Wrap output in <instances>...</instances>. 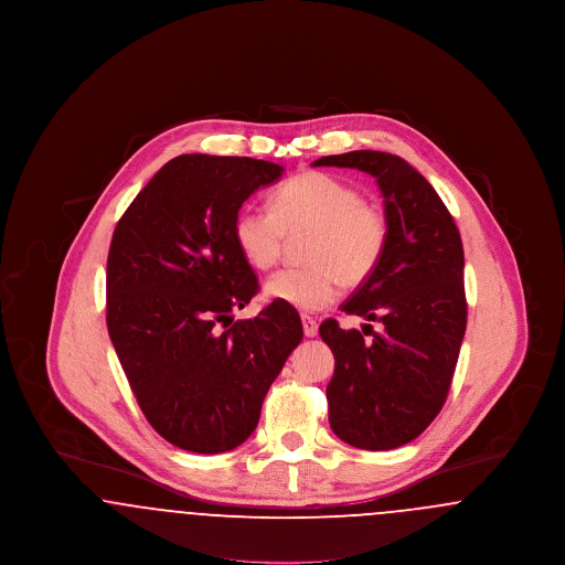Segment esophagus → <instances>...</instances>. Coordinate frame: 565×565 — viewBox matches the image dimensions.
Instances as JSON below:
<instances>
[{
  "label": "esophagus",
  "instance_id": "34e87169",
  "mask_svg": "<svg viewBox=\"0 0 565 565\" xmlns=\"http://www.w3.org/2000/svg\"><path fill=\"white\" fill-rule=\"evenodd\" d=\"M302 330H305V337H316L318 334V322L313 318H302Z\"/></svg>",
  "mask_w": 565,
  "mask_h": 565
}]
</instances>
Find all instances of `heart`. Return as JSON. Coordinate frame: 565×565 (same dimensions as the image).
Segmentation results:
<instances>
[{
    "instance_id": "obj_1",
    "label": "heart",
    "mask_w": 565,
    "mask_h": 565,
    "mask_svg": "<svg viewBox=\"0 0 565 565\" xmlns=\"http://www.w3.org/2000/svg\"><path fill=\"white\" fill-rule=\"evenodd\" d=\"M311 233L305 258L311 267L281 269L265 281V298L313 313L328 307L341 284L360 286L381 265L390 222L350 182L305 171L270 196V210L247 205L233 222V237L245 263L267 270L279 260L286 237Z\"/></svg>"
}]
</instances>
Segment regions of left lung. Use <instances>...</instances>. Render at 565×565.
<instances>
[{"label": "left lung", "mask_w": 565, "mask_h": 565, "mask_svg": "<svg viewBox=\"0 0 565 565\" xmlns=\"http://www.w3.org/2000/svg\"><path fill=\"white\" fill-rule=\"evenodd\" d=\"M313 167L371 173L383 194L385 256L341 305L381 330H345L330 318L320 337L334 353L326 387L332 431L358 449H396L430 426L456 373L468 316L461 237L430 182L396 154L353 150Z\"/></svg>", "instance_id": "left-lung-1"}]
</instances>
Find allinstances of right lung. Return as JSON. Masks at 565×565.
Instances as JSON below:
<instances>
[{
  "mask_svg": "<svg viewBox=\"0 0 565 565\" xmlns=\"http://www.w3.org/2000/svg\"><path fill=\"white\" fill-rule=\"evenodd\" d=\"M281 173L249 157H175L135 196L109 243L111 345L150 426L184 451L224 454L247 440L302 341L296 309L281 302L235 320L258 279L233 222Z\"/></svg>",
  "mask_w": 565,
  "mask_h": 565,
  "instance_id": "1",
  "label": "right lung"
}]
</instances>
